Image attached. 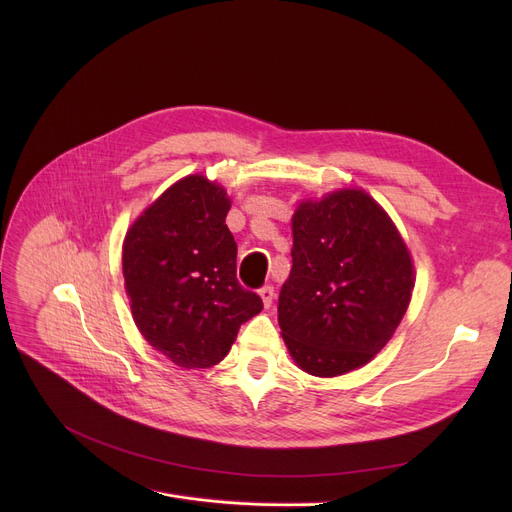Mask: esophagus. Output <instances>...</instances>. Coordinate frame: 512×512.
Here are the masks:
<instances>
[{"mask_svg": "<svg viewBox=\"0 0 512 512\" xmlns=\"http://www.w3.org/2000/svg\"><path fill=\"white\" fill-rule=\"evenodd\" d=\"M259 297H261V301H263V307H272L274 297H276L274 286H263V288L259 290Z\"/></svg>", "mask_w": 512, "mask_h": 512, "instance_id": "1", "label": "esophagus"}]
</instances>
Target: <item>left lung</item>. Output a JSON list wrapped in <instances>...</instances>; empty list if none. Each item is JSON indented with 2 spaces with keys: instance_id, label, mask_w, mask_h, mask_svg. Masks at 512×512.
I'll return each mask as SVG.
<instances>
[{
  "instance_id": "left-lung-1",
  "label": "left lung",
  "mask_w": 512,
  "mask_h": 512,
  "mask_svg": "<svg viewBox=\"0 0 512 512\" xmlns=\"http://www.w3.org/2000/svg\"><path fill=\"white\" fill-rule=\"evenodd\" d=\"M290 255L278 324L294 363L317 378L369 363L398 328L415 284L388 213L357 188L303 201L292 215Z\"/></svg>"
}]
</instances>
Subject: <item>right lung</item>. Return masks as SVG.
I'll return each instance as SVG.
<instances>
[{
    "label": "right lung",
    "mask_w": 512,
    "mask_h": 512,
    "mask_svg": "<svg viewBox=\"0 0 512 512\" xmlns=\"http://www.w3.org/2000/svg\"><path fill=\"white\" fill-rule=\"evenodd\" d=\"M230 199L205 176L172 184L130 226L122 249L132 319L145 340L184 369L220 363L259 294L236 280Z\"/></svg>",
    "instance_id": "right-lung-1"
}]
</instances>
